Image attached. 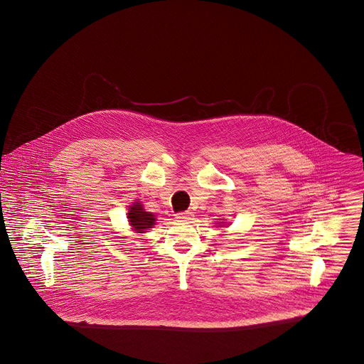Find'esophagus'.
Wrapping results in <instances>:
<instances>
[{
    "label": "esophagus",
    "instance_id": "34e87169",
    "mask_svg": "<svg viewBox=\"0 0 364 364\" xmlns=\"http://www.w3.org/2000/svg\"><path fill=\"white\" fill-rule=\"evenodd\" d=\"M193 218V213L187 210V211H181V213H177L176 214V220L177 221H191Z\"/></svg>",
    "mask_w": 364,
    "mask_h": 364
}]
</instances>
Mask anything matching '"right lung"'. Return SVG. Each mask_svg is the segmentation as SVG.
I'll use <instances>...</instances> for the list:
<instances>
[{"label":"right lung","instance_id":"add662e5","mask_svg":"<svg viewBox=\"0 0 364 364\" xmlns=\"http://www.w3.org/2000/svg\"><path fill=\"white\" fill-rule=\"evenodd\" d=\"M128 218H129V224L136 232H147L149 228H153L156 224V218L151 213H147L143 210V206L140 203H134L129 213H128Z\"/></svg>","mask_w":364,"mask_h":364}]
</instances>
